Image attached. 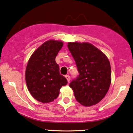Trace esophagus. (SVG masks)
<instances>
[{
  "label": "esophagus",
  "instance_id": "esophagus-1",
  "mask_svg": "<svg viewBox=\"0 0 133 133\" xmlns=\"http://www.w3.org/2000/svg\"><path fill=\"white\" fill-rule=\"evenodd\" d=\"M65 77H66V78L67 79V81L69 82L70 81V77L68 75H65Z\"/></svg>",
  "mask_w": 133,
  "mask_h": 133
}]
</instances>
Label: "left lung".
<instances>
[{
  "mask_svg": "<svg viewBox=\"0 0 133 133\" xmlns=\"http://www.w3.org/2000/svg\"><path fill=\"white\" fill-rule=\"evenodd\" d=\"M79 74L70 87L81 105L92 106L105 97L111 83L110 63L106 55L88 42H68Z\"/></svg>",
  "mask_w": 133,
  "mask_h": 133,
  "instance_id": "obj_1",
  "label": "left lung"
}]
</instances>
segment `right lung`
<instances>
[{"label":"right lung","mask_w":133,"mask_h":133,"mask_svg":"<svg viewBox=\"0 0 133 133\" xmlns=\"http://www.w3.org/2000/svg\"><path fill=\"white\" fill-rule=\"evenodd\" d=\"M61 41L49 40L35 51L27 64L25 79L28 91L35 99L44 103L58 98L66 78L59 74L55 58L62 48Z\"/></svg>","instance_id":"right-lung-1"}]
</instances>
